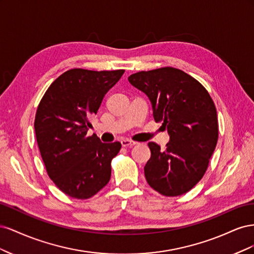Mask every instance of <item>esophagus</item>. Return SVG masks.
I'll use <instances>...</instances> for the list:
<instances>
[{
    "mask_svg": "<svg viewBox=\"0 0 254 254\" xmlns=\"http://www.w3.org/2000/svg\"><path fill=\"white\" fill-rule=\"evenodd\" d=\"M122 143V146L123 147H132V146L136 145L137 142H134V141H131V140H128V139H123L121 141Z\"/></svg>",
    "mask_w": 254,
    "mask_h": 254,
    "instance_id": "34e87169",
    "label": "esophagus"
}]
</instances>
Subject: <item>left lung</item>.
<instances>
[{"mask_svg":"<svg viewBox=\"0 0 254 254\" xmlns=\"http://www.w3.org/2000/svg\"><path fill=\"white\" fill-rule=\"evenodd\" d=\"M129 82L148 96L153 119L163 122L170 142L148 146L144 167L149 186L163 196L186 194L201 180L218 140L217 112L209 92L190 75L166 66L130 75Z\"/></svg>","mask_w":254,"mask_h":254,"instance_id":"1","label":"left lung"}]
</instances>
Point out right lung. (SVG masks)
Here are the masks:
<instances>
[{
  "label": "right lung",
  "instance_id": "1",
  "mask_svg": "<svg viewBox=\"0 0 254 254\" xmlns=\"http://www.w3.org/2000/svg\"><path fill=\"white\" fill-rule=\"evenodd\" d=\"M124 70L72 68L45 92L36 112L35 132L42 160L56 187L72 198L88 199L107 186L120 142L88 136L89 120Z\"/></svg>",
  "mask_w": 254,
  "mask_h": 254
}]
</instances>
